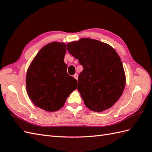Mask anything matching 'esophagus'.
<instances>
[{
  "instance_id": "obj_1",
  "label": "esophagus",
  "mask_w": 152,
  "mask_h": 152,
  "mask_svg": "<svg viewBox=\"0 0 152 152\" xmlns=\"http://www.w3.org/2000/svg\"><path fill=\"white\" fill-rule=\"evenodd\" d=\"M74 77H75V79H76V80H77V77H78V76H77V74H75V75H74V76H73Z\"/></svg>"
}]
</instances>
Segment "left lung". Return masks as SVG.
I'll return each instance as SVG.
<instances>
[{
    "mask_svg": "<svg viewBox=\"0 0 152 152\" xmlns=\"http://www.w3.org/2000/svg\"><path fill=\"white\" fill-rule=\"evenodd\" d=\"M66 48L83 66L77 90L86 107L96 112L111 107L126 85L122 63L116 52L107 44L89 38L69 43Z\"/></svg>",
    "mask_w": 152,
    "mask_h": 152,
    "instance_id": "8db88e82",
    "label": "left lung"
}]
</instances>
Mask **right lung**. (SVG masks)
I'll list each match as a JSON object with an SVG mask.
<instances>
[{"mask_svg":"<svg viewBox=\"0 0 152 152\" xmlns=\"http://www.w3.org/2000/svg\"><path fill=\"white\" fill-rule=\"evenodd\" d=\"M66 45L53 42L37 53L28 69L26 90L34 105L47 111H56L77 89V80L66 72L64 62Z\"/></svg>","mask_w":152,"mask_h":152,"instance_id":"add662e5","label":"right lung"}]
</instances>
